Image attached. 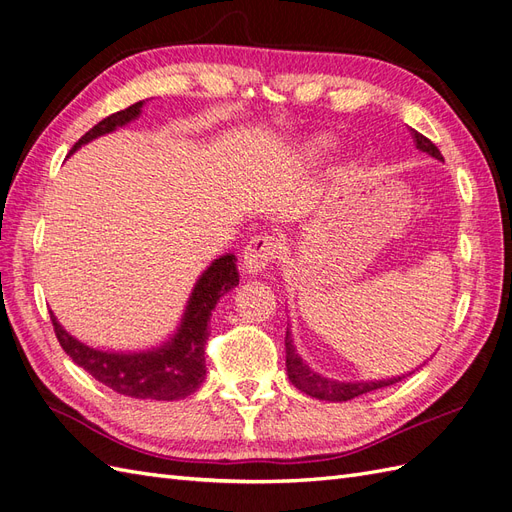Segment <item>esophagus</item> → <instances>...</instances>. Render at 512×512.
<instances>
[{"label":"esophagus","mask_w":512,"mask_h":512,"mask_svg":"<svg viewBox=\"0 0 512 512\" xmlns=\"http://www.w3.org/2000/svg\"><path fill=\"white\" fill-rule=\"evenodd\" d=\"M279 248V240L272 238V235H255L244 248V272L257 274L266 270L279 257Z\"/></svg>","instance_id":"34e87169"}]
</instances>
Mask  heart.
<instances>
[{
    "mask_svg": "<svg viewBox=\"0 0 512 512\" xmlns=\"http://www.w3.org/2000/svg\"><path fill=\"white\" fill-rule=\"evenodd\" d=\"M326 149H329V140H326V138H313V140L307 142V147H305L307 155H311V157L322 155Z\"/></svg>",
    "mask_w": 512,
    "mask_h": 512,
    "instance_id": "1",
    "label": "heart"
}]
</instances>
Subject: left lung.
Listing matches in <instances>:
<instances>
[{
  "label": "left lung",
  "mask_w": 512,
  "mask_h": 512,
  "mask_svg": "<svg viewBox=\"0 0 512 512\" xmlns=\"http://www.w3.org/2000/svg\"><path fill=\"white\" fill-rule=\"evenodd\" d=\"M413 140H415V147L419 151L437 157V160H443V155L435 147V144H432L426 136L417 134L415 129H413ZM287 326H290V324H287ZM285 368H287V376H290V381L296 389L305 391L307 396H311V398L329 400V402H346V400H352L357 396H363V393H370L374 389L396 385L398 381H402L404 376L413 374V372H409V374H402V376L383 378V381H335V378H326L318 372H313L309 365L303 361V357L298 355L290 329H287V333H285Z\"/></svg>",
  "instance_id": "left-lung-1"
}]
</instances>
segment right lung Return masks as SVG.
Returning a JSON list of instances; mask_svg holds the SVG:
<instances>
[{"instance_id":"obj_1","label":"right lung","mask_w":512,"mask_h":512,"mask_svg":"<svg viewBox=\"0 0 512 512\" xmlns=\"http://www.w3.org/2000/svg\"><path fill=\"white\" fill-rule=\"evenodd\" d=\"M142 106L144 101H138L134 106L99 121L73 144L71 153L90 140L106 136L110 131L136 121ZM235 261H238L235 255L227 253L209 264L194 285L175 335L168 337L162 346L140 352L90 348L64 331L54 311H49L58 342L80 368L116 393L138 400L188 398L205 381V344L209 337L207 322L212 318L218 300L240 283Z\"/></svg>"}]
</instances>
